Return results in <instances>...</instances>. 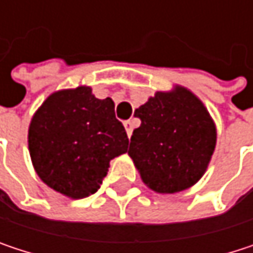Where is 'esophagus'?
<instances>
[{
	"instance_id": "1",
	"label": "esophagus",
	"mask_w": 253,
	"mask_h": 253,
	"mask_svg": "<svg viewBox=\"0 0 253 253\" xmlns=\"http://www.w3.org/2000/svg\"><path fill=\"white\" fill-rule=\"evenodd\" d=\"M133 127H134V120H127V122H125V128H126L127 136H128V137H130L131 133H133Z\"/></svg>"
}]
</instances>
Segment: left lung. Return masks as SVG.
<instances>
[{"mask_svg":"<svg viewBox=\"0 0 253 253\" xmlns=\"http://www.w3.org/2000/svg\"><path fill=\"white\" fill-rule=\"evenodd\" d=\"M134 116L128 155L143 183L158 193H176L204 176L217 130L204 104L187 89L157 92Z\"/></svg>","mask_w":253,"mask_h":253,"instance_id":"1","label":"left lung"}]
</instances>
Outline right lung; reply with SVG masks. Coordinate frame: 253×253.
I'll return each instance as SVG.
<instances>
[{
	"mask_svg": "<svg viewBox=\"0 0 253 253\" xmlns=\"http://www.w3.org/2000/svg\"><path fill=\"white\" fill-rule=\"evenodd\" d=\"M127 145L113 99L95 98L87 86L48 96L29 126V152L38 176L73 199L99 189L110 161L127 152Z\"/></svg>",
	"mask_w": 253,
	"mask_h": 253,
	"instance_id": "1",
	"label": "right lung"
}]
</instances>
